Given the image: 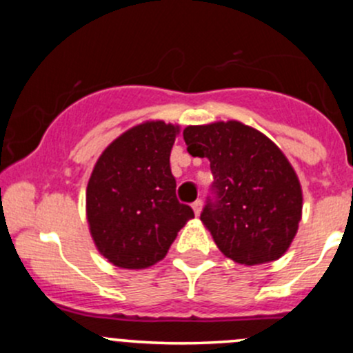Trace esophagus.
Returning a JSON list of instances; mask_svg holds the SVG:
<instances>
[{"instance_id": "esophagus-1", "label": "esophagus", "mask_w": 353, "mask_h": 353, "mask_svg": "<svg viewBox=\"0 0 353 353\" xmlns=\"http://www.w3.org/2000/svg\"><path fill=\"white\" fill-rule=\"evenodd\" d=\"M201 206H203V203H201V199H196V201L193 203V210H194V215H199V212H201Z\"/></svg>"}]
</instances>
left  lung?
Wrapping results in <instances>:
<instances>
[{
    "mask_svg": "<svg viewBox=\"0 0 353 353\" xmlns=\"http://www.w3.org/2000/svg\"><path fill=\"white\" fill-rule=\"evenodd\" d=\"M188 152L206 157L212 194L201 222L227 258L252 266L285 254L302 216V190L283 152L261 131L239 123L188 126Z\"/></svg>",
    "mask_w": 353,
    "mask_h": 353,
    "instance_id": "1",
    "label": "left lung"
}]
</instances>
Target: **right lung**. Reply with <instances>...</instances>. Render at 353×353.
I'll return each mask as SVG.
<instances>
[{"label":"right lung","mask_w":353,"mask_h":353,"mask_svg":"<svg viewBox=\"0 0 353 353\" xmlns=\"http://www.w3.org/2000/svg\"><path fill=\"white\" fill-rule=\"evenodd\" d=\"M179 126L147 121L112 141L87 186V220L99 252L114 266L141 270L163 259L194 216L176 196L170 150Z\"/></svg>","instance_id":"1"}]
</instances>
